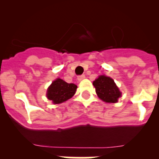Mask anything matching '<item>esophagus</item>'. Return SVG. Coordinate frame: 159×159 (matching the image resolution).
<instances>
[{"mask_svg":"<svg viewBox=\"0 0 159 159\" xmlns=\"http://www.w3.org/2000/svg\"><path fill=\"white\" fill-rule=\"evenodd\" d=\"M84 78H85V75H79V76L77 77V80H78L79 81H81V80H83Z\"/></svg>","mask_w":159,"mask_h":159,"instance_id":"obj_1","label":"esophagus"}]
</instances>
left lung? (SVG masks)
Listing matches in <instances>:
<instances>
[{"instance_id": "1", "label": "left lung", "mask_w": 159, "mask_h": 159, "mask_svg": "<svg viewBox=\"0 0 159 159\" xmlns=\"http://www.w3.org/2000/svg\"><path fill=\"white\" fill-rule=\"evenodd\" d=\"M95 92L99 99L106 102H116L121 92L111 78L100 75L93 82Z\"/></svg>"}]
</instances>
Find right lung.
<instances>
[{
	"label": "right lung",
	"instance_id": "obj_1",
	"mask_svg": "<svg viewBox=\"0 0 159 159\" xmlns=\"http://www.w3.org/2000/svg\"><path fill=\"white\" fill-rule=\"evenodd\" d=\"M77 86L74 84H67L61 79H57L48 89L47 97L53 103L58 104L71 99L75 95Z\"/></svg>",
	"mask_w": 159,
	"mask_h": 159
}]
</instances>
